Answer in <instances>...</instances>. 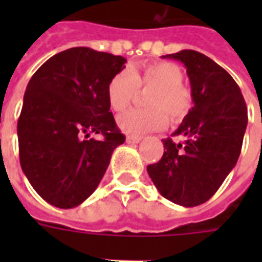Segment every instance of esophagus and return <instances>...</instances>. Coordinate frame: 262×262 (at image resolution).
<instances>
[{"mask_svg": "<svg viewBox=\"0 0 262 262\" xmlns=\"http://www.w3.org/2000/svg\"><path fill=\"white\" fill-rule=\"evenodd\" d=\"M141 141V137L139 136H127L126 143L127 144H139Z\"/></svg>", "mask_w": 262, "mask_h": 262, "instance_id": "obj_1", "label": "esophagus"}]
</instances>
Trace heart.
Returning a JSON list of instances; mask_svg holds the SVG:
<instances>
[{
  "instance_id": "b5f03b06",
  "label": "heart",
  "mask_w": 262,
  "mask_h": 262,
  "mask_svg": "<svg viewBox=\"0 0 262 262\" xmlns=\"http://www.w3.org/2000/svg\"><path fill=\"white\" fill-rule=\"evenodd\" d=\"M182 80L181 68L167 61L140 63L113 76L107 84V100L114 111L125 110L137 95V90H149L144 99L149 108L119 115V129L126 135L143 136L167 125L164 112L171 121L182 119L191 107V92Z\"/></svg>"
}]
</instances>
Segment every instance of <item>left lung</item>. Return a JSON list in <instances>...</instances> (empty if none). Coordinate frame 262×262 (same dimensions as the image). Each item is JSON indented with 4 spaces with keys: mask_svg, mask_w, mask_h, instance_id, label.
<instances>
[{
    "mask_svg": "<svg viewBox=\"0 0 262 262\" xmlns=\"http://www.w3.org/2000/svg\"><path fill=\"white\" fill-rule=\"evenodd\" d=\"M162 58L182 62L190 80L191 107L171 136L163 140L162 159L147 167L164 199L190 208L215 194L239 158L248 108L238 84L215 61L194 50Z\"/></svg>",
    "mask_w": 262,
    "mask_h": 262,
    "instance_id": "8db88e82",
    "label": "left lung"
}]
</instances>
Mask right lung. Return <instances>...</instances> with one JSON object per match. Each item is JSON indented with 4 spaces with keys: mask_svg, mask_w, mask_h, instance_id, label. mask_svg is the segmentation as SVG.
I'll list each match as a JSON object with an SVG mask.
<instances>
[{
    "mask_svg": "<svg viewBox=\"0 0 262 262\" xmlns=\"http://www.w3.org/2000/svg\"><path fill=\"white\" fill-rule=\"evenodd\" d=\"M125 62L121 55L72 47L47 59L31 77L17 122L20 164L51 205L69 209L84 203L115 148L125 143L107 100V84ZM91 133L103 140H88Z\"/></svg>",
    "mask_w": 262,
    "mask_h": 262,
    "instance_id": "1",
    "label": "right lung"
}]
</instances>
